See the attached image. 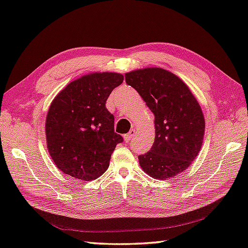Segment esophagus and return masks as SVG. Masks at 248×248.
Segmentation results:
<instances>
[{"instance_id":"obj_1","label":"esophagus","mask_w":248,"mask_h":248,"mask_svg":"<svg viewBox=\"0 0 248 248\" xmlns=\"http://www.w3.org/2000/svg\"><path fill=\"white\" fill-rule=\"evenodd\" d=\"M135 133H136V131H135L134 129L131 130L128 134H125V135H124V140L127 141V143H128V141H130V140H131V139H132L133 136L135 135Z\"/></svg>"}]
</instances>
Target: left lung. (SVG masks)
I'll list each match as a JSON object with an SVG mask.
<instances>
[{
	"instance_id": "8db88e82",
	"label": "left lung",
	"mask_w": 248,
	"mask_h": 248,
	"mask_svg": "<svg viewBox=\"0 0 248 248\" xmlns=\"http://www.w3.org/2000/svg\"><path fill=\"white\" fill-rule=\"evenodd\" d=\"M125 82L155 115V139L151 149L139 155L140 167L160 180L186 170L199 154L204 134L196 98L181 78L162 68L128 72Z\"/></svg>"
}]
</instances>
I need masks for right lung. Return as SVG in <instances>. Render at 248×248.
I'll return each mask as SVG.
<instances>
[{
    "label": "right lung",
    "instance_id": "obj_1",
    "mask_svg": "<svg viewBox=\"0 0 248 248\" xmlns=\"http://www.w3.org/2000/svg\"><path fill=\"white\" fill-rule=\"evenodd\" d=\"M123 82L120 73H91L68 84L52 101L46 119V146L66 175L89 181L107 171L124 139L115 133L114 115L105 103Z\"/></svg>",
    "mask_w": 248,
    "mask_h": 248
}]
</instances>
